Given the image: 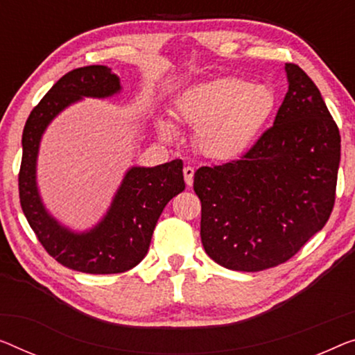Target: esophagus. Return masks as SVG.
Instances as JSON below:
<instances>
[{"mask_svg": "<svg viewBox=\"0 0 355 355\" xmlns=\"http://www.w3.org/2000/svg\"><path fill=\"white\" fill-rule=\"evenodd\" d=\"M183 177H184V183L188 184V187H191L193 184V177H194V168L193 167H183Z\"/></svg>", "mask_w": 355, "mask_h": 355, "instance_id": "obj_1", "label": "esophagus"}]
</instances>
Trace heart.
Listing matches in <instances>:
<instances>
[{
  "mask_svg": "<svg viewBox=\"0 0 355 355\" xmlns=\"http://www.w3.org/2000/svg\"><path fill=\"white\" fill-rule=\"evenodd\" d=\"M277 108L272 87L245 78H223L188 89L175 102L180 123L198 130L196 141L204 156L231 161L247 153L260 139ZM164 137L175 135V127L161 121Z\"/></svg>",
  "mask_w": 355,
  "mask_h": 355,
  "instance_id": "obj_1",
  "label": "heart"
}]
</instances>
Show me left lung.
I'll return each mask as SVG.
<instances>
[{
  "label": "left lung",
  "instance_id": "8db88e82",
  "mask_svg": "<svg viewBox=\"0 0 355 355\" xmlns=\"http://www.w3.org/2000/svg\"><path fill=\"white\" fill-rule=\"evenodd\" d=\"M288 91L272 127L241 159L200 167V239L221 266L255 272L290 260L335 205L340 129L306 73L285 63Z\"/></svg>",
  "mask_w": 355,
  "mask_h": 355
}]
</instances>
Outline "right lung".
Instances as JSON below:
<instances>
[{"label":"right lung","mask_w":355,"mask_h":355,"mask_svg":"<svg viewBox=\"0 0 355 355\" xmlns=\"http://www.w3.org/2000/svg\"><path fill=\"white\" fill-rule=\"evenodd\" d=\"M121 91L119 78L103 65L63 75L31 110L22 134L19 172L20 205L36 237L55 261L87 274H118L144 260L164 207L184 189L183 162L127 171L103 220L87 232H73L47 214L36 187V157L47 124L83 97H110Z\"/></svg>","instance_id":"obj_1"}]
</instances>
